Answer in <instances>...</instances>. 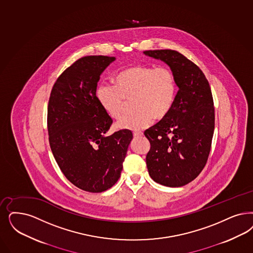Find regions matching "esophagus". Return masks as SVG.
Here are the masks:
<instances>
[{"instance_id":"1","label":"esophagus","mask_w":253,"mask_h":253,"mask_svg":"<svg viewBox=\"0 0 253 253\" xmlns=\"http://www.w3.org/2000/svg\"><path fill=\"white\" fill-rule=\"evenodd\" d=\"M133 136L134 137H138V136H143V132L142 131H133Z\"/></svg>"}]
</instances>
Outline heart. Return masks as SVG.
I'll return each instance as SVG.
<instances>
[{
	"mask_svg": "<svg viewBox=\"0 0 253 253\" xmlns=\"http://www.w3.org/2000/svg\"><path fill=\"white\" fill-rule=\"evenodd\" d=\"M114 86L101 84L96 97L105 113L118 120L131 102L134 110L117 123L118 128L141 130L153 121H162L171 112L176 97V81L172 71L133 64L121 70L113 79Z\"/></svg>",
	"mask_w": 253,
	"mask_h": 253,
	"instance_id": "1",
	"label": "heart"
}]
</instances>
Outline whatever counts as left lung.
Returning <instances> with one entry per match:
<instances>
[{
  "label": "left lung",
  "instance_id": "left-lung-1",
  "mask_svg": "<svg viewBox=\"0 0 253 253\" xmlns=\"http://www.w3.org/2000/svg\"><path fill=\"white\" fill-rule=\"evenodd\" d=\"M144 54L165 61L178 91L169 115L145 131L150 143L148 174L159 184L181 187L195 179L206 166L215 128V110L209 81L202 70L171 49Z\"/></svg>",
  "mask_w": 253,
  "mask_h": 253
}]
</instances>
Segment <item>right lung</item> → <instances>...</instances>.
<instances>
[{
  "instance_id": "add662e5",
  "label": "right lung",
  "mask_w": 253,
  "mask_h": 253,
  "mask_svg": "<svg viewBox=\"0 0 253 253\" xmlns=\"http://www.w3.org/2000/svg\"><path fill=\"white\" fill-rule=\"evenodd\" d=\"M115 57L86 56L56 80L47 107L49 145L61 172L88 192H105L119 180L132 139L129 130L106 136L112 119L96 97L101 74Z\"/></svg>"
}]
</instances>
